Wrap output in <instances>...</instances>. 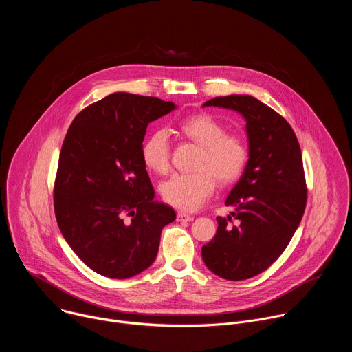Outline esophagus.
Wrapping results in <instances>:
<instances>
[{
  "label": "esophagus",
  "instance_id": "34e87169",
  "mask_svg": "<svg viewBox=\"0 0 352 352\" xmlns=\"http://www.w3.org/2000/svg\"><path fill=\"white\" fill-rule=\"evenodd\" d=\"M177 220H178V221H192V220H193V216H190V214H188V213L179 212V213L177 214Z\"/></svg>",
  "mask_w": 352,
  "mask_h": 352
}]
</instances>
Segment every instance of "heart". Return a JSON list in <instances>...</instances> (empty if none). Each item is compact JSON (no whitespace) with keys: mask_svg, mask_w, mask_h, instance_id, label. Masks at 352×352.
<instances>
[{"mask_svg":"<svg viewBox=\"0 0 352 352\" xmlns=\"http://www.w3.org/2000/svg\"><path fill=\"white\" fill-rule=\"evenodd\" d=\"M181 132L200 146L195 173L174 174L160 185L166 202L182 210H196L213 195L216 179L221 185L236 181L249 160L245 140L227 133V128L208 114H197L184 120ZM144 164L157 174L170 170L171 144L166 129H156L142 144Z\"/></svg>","mask_w":352,"mask_h":352,"instance_id":"b5f03b06","label":"heart"}]
</instances>
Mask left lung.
Masks as SVG:
<instances>
[{"mask_svg":"<svg viewBox=\"0 0 352 352\" xmlns=\"http://www.w3.org/2000/svg\"><path fill=\"white\" fill-rule=\"evenodd\" d=\"M204 107L230 109L246 121L249 160L226 200L235 210L217 217V232L202 248L204 262L216 276L246 280L278 259L304 216L302 155L291 125L252 96L214 97Z\"/></svg>","mask_w":352,"mask_h":352,"instance_id":"1","label":"left lung"}]
</instances>
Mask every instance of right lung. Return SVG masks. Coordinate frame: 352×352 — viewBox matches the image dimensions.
I'll return each instance as SVG.
<instances>
[{
    "label": "right lung",
    "mask_w": 352,
    "mask_h": 352,
    "mask_svg": "<svg viewBox=\"0 0 352 352\" xmlns=\"http://www.w3.org/2000/svg\"><path fill=\"white\" fill-rule=\"evenodd\" d=\"M171 102L113 93L72 121L58 160L54 210L79 259L110 278H129L157 256L173 208L156 202L142 157L147 125L175 110Z\"/></svg>",
    "instance_id": "obj_1"
}]
</instances>
